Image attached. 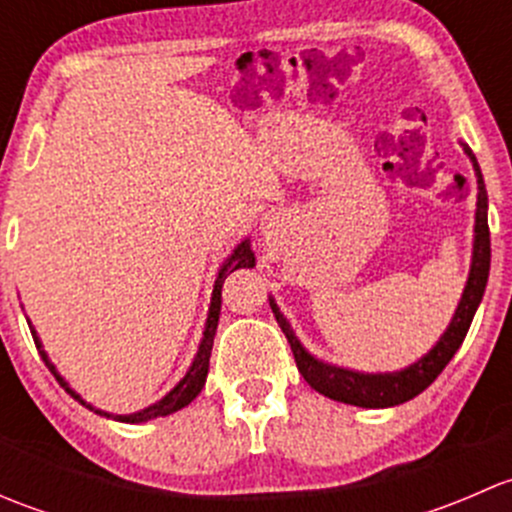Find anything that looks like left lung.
<instances>
[{"label":"left lung","instance_id":"1","mask_svg":"<svg viewBox=\"0 0 512 512\" xmlns=\"http://www.w3.org/2000/svg\"><path fill=\"white\" fill-rule=\"evenodd\" d=\"M463 153L471 158L473 170H476V225H473V255H471V270H468L466 287H463L461 302H458L456 312H453L451 324L446 332L438 337V342L428 349L421 359L409 364L406 369L399 371H354L344 369V366L329 364V361L319 359L312 352H307L299 337L294 334L292 324L287 322L285 314L277 307L275 297H270V307L275 312L277 324L285 332L289 347H292L294 361H297L299 374L304 376L314 391L332 401H342V404L361 406V409H389V406H399L404 401H411L414 396L421 394L423 389L436 381V376L446 369L448 361L458 352V347L466 339L468 327H471L476 309L483 299L485 285H488V272H490V230H488V193H485L483 173L476 156L471 148L461 141Z\"/></svg>","mask_w":512,"mask_h":512}]
</instances>
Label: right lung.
<instances>
[{
  "label": "right lung",
  "mask_w": 512,
  "mask_h": 512,
  "mask_svg": "<svg viewBox=\"0 0 512 512\" xmlns=\"http://www.w3.org/2000/svg\"><path fill=\"white\" fill-rule=\"evenodd\" d=\"M240 267H255V252H252L250 247V237H245L242 242H237L235 250L230 252V255L225 257V262L220 265L218 275H215V285H213V297H210V309H208V319H205V329H203V339H200L198 344V352H195V359L193 364L188 366V371H185L183 379L178 381V384L173 386V389L168 391V394L163 396V399H158L156 404L146 406V409L141 411H133V414H111V411H103V409H96L94 404H89L86 399H81V394H76L74 389L69 386V381L64 379V376L56 371V366L51 364L49 354L44 352V344H41L39 334H36V329L32 327V322H29V329H32V337L36 342V349H39L41 359H44V364L49 366L51 374L59 379V384L64 386L66 391H69L71 396H74L79 404H84L86 409H91L94 414L98 416H106V418H113V421H121V423H146V421H153V418H160V416H170L175 414V411H180L183 406H188L190 401L195 399V396L203 391L205 386V379H208V366H210V354H213V339H215V332H218V319H220V304H223V282L227 277V272H235L240 270Z\"/></svg>",
  "instance_id": "add662e5"
}]
</instances>
